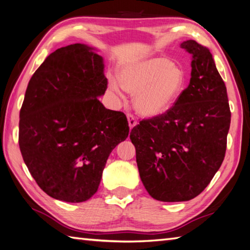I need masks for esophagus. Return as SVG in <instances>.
I'll return each mask as SVG.
<instances>
[{"label":"esophagus","mask_w":250,"mask_h":250,"mask_svg":"<svg viewBox=\"0 0 250 250\" xmlns=\"http://www.w3.org/2000/svg\"><path fill=\"white\" fill-rule=\"evenodd\" d=\"M126 117H127V121H129L130 129H133V126H135L137 125V120L135 118V116L133 114H127Z\"/></svg>","instance_id":"obj_1"}]
</instances>
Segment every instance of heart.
Returning <instances> with one entry per match:
<instances>
[{
  "label": "heart",
  "instance_id": "b5f03b06",
  "mask_svg": "<svg viewBox=\"0 0 250 250\" xmlns=\"http://www.w3.org/2000/svg\"><path fill=\"white\" fill-rule=\"evenodd\" d=\"M108 85L118 95L124 87L135 94L136 111L146 117H155L169 111L182 96L187 74L167 57L152 56L124 63L120 81L112 77Z\"/></svg>",
  "mask_w": 250,
  "mask_h": 250
}]
</instances>
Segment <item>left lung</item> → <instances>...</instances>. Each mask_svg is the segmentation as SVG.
<instances>
[{
    "label": "left lung",
    "instance_id": "1",
    "mask_svg": "<svg viewBox=\"0 0 250 250\" xmlns=\"http://www.w3.org/2000/svg\"><path fill=\"white\" fill-rule=\"evenodd\" d=\"M193 56L189 84L169 111L143 119L131 130L145 188L165 202L198 196L222 165L231 112L227 88L210 50L187 40Z\"/></svg>",
    "mask_w": 250,
    "mask_h": 250
}]
</instances>
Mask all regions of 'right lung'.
Instances as JSON below:
<instances>
[{
  "instance_id": "right-lung-1",
  "label": "right lung",
  "mask_w": 250,
  "mask_h": 250,
  "mask_svg": "<svg viewBox=\"0 0 250 250\" xmlns=\"http://www.w3.org/2000/svg\"><path fill=\"white\" fill-rule=\"evenodd\" d=\"M74 43L57 49L28 82L20 109L19 147L45 194L66 202L98 190L108 155L129 135L123 112L103 106L102 56Z\"/></svg>"
}]
</instances>
